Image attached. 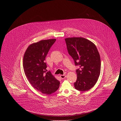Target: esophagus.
Returning <instances> with one entry per match:
<instances>
[{
  "label": "esophagus",
  "mask_w": 121,
  "mask_h": 121,
  "mask_svg": "<svg viewBox=\"0 0 121 121\" xmlns=\"http://www.w3.org/2000/svg\"><path fill=\"white\" fill-rule=\"evenodd\" d=\"M66 74H63V75H60V77L61 78V79H64L66 78Z\"/></svg>",
  "instance_id": "obj_1"
}]
</instances>
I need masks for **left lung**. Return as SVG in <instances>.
Listing matches in <instances>:
<instances>
[{
	"instance_id": "left-lung-1",
	"label": "left lung",
	"mask_w": 121,
	"mask_h": 121,
	"mask_svg": "<svg viewBox=\"0 0 121 121\" xmlns=\"http://www.w3.org/2000/svg\"><path fill=\"white\" fill-rule=\"evenodd\" d=\"M68 51L73 59L76 69L77 80L75 88L80 91H86L94 86L99 77L101 59L95 45L86 39L81 37L65 39Z\"/></svg>"
}]
</instances>
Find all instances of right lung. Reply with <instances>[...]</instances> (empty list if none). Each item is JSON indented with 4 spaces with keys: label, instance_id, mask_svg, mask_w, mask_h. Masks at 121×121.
<instances>
[{
    "label": "right lung",
    "instance_id": "add662e5",
    "mask_svg": "<svg viewBox=\"0 0 121 121\" xmlns=\"http://www.w3.org/2000/svg\"><path fill=\"white\" fill-rule=\"evenodd\" d=\"M55 41V39L42 40L30 45L23 57V68L27 79L35 89L47 95L57 91L60 84L50 71H47L45 62Z\"/></svg>",
    "mask_w": 121,
    "mask_h": 121
}]
</instances>
